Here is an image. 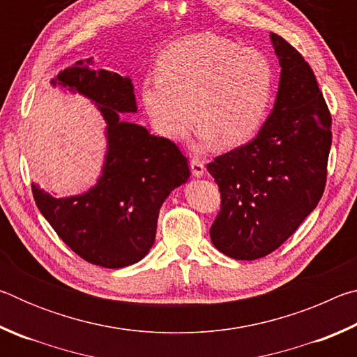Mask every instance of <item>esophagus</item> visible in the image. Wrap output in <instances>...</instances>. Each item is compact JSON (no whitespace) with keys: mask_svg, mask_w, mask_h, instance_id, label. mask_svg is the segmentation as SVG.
Returning a JSON list of instances; mask_svg holds the SVG:
<instances>
[{"mask_svg":"<svg viewBox=\"0 0 357 357\" xmlns=\"http://www.w3.org/2000/svg\"><path fill=\"white\" fill-rule=\"evenodd\" d=\"M190 170L195 178H203L204 173H206V168L200 159H192L190 160Z\"/></svg>","mask_w":357,"mask_h":357,"instance_id":"34e87169","label":"esophagus"}]
</instances>
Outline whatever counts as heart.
Listing matches in <instances>:
<instances>
[{"label":"heart","instance_id":"b5f03b06","mask_svg":"<svg viewBox=\"0 0 357 357\" xmlns=\"http://www.w3.org/2000/svg\"><path fill=\"white\" fill-rule=\"evenodd\" d=\"M143 78L140 102L159 135L184 140L195 118L197 149L220 142L233 148L261 128L275 89L271 59L220 36L203 33L174 42Z\"/></svg>","mask_w":357,"mask_h":357}]
</instances>
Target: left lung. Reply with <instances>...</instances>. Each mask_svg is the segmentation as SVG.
<instances>
[{
	"instance_id": "obj_1",
	"label": "left lung",
	"mask_w": 357,
	"mask_h": 357,
	"mask_svg": "<svg viewBox=\"0 0 357 357\" xmlns=\"http://www.w3.org/2000/svg\"><path fill=\"white\" fill-rule=\"evenodd\" d=\"M279 89L250 143L215 157L220 213L209 229L219 252L257 259L285 243L321 198L332 143L331 114L309 63L274 33Z\"/></svg>"
}]
</instances>
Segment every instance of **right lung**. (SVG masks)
<instances>
[{
	"label": "right lung",
	"instance_id": "right-lung-1",
	"mask_svg": "<svg viewBox=\"0 0 357 357\" xmlns=\"http://www.w3.org/2000/svg\"><path fill=\"white\" fill-rule=\"evenodd\" d=\"M50 84L98 107L107 149L99 178L88 190L59 198L33 183L36 204L58 236L88 263L108 269L135 264L154 244L162 204L190 178L185 155L173 142L124 119L123 113H137L129 77L77 61Z\"/></svg>",
	"mask_w": 357,
	"mask_h": 357
}]
</instances>
